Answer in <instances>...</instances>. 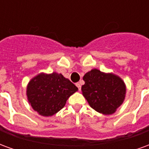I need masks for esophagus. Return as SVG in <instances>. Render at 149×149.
Instances as JSON below:
<instances>
[{
  "label": "esophagus",
  "mask_w": 149,
  "mask_h": 149,
  "mask_svg": "<svg viewBox=\"0 0 149 149\" xmlns=\"http://www.w3.org/2000/svg\"><path fill=\"white\" fill-rule=\"evenodd\" d=\"M76 85H77V87L78 88V89H79V90H81V82H78V83H77V84H76Z\"/></svg>",
  "instance_id": "34e87169"
}]
</instances>
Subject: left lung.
Here are the masks:
<instances>
[{
  "instance_id": "obj_1",
  "label": "left lung",
  "mask_w": 149,
  "mask_h": 149,
  "mask_svg": "<svg viewBox=\"0 0 149 149\" xmlns=\"http://www.w3.org/2000/svg\"><path fill=\"white\" fill-rule=\"evenodd\" d=\"M82 95L97 112L111 115L121 105L126 96L125 81L112 72H104L93 68L83 77Z\"/></svg>"
}]
</instances>
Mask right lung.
<instances>
[{
    "label": "right lung",
    "instance_id": "add662e5",
    "mask_svg": "<svg viewBox=\"0 0 149 149\" xmlns=\"http://www.w3.org/2000/svg\"><path fill=\"white\" fill-rule=\"evenodd\" d=\"M77 91V87L61 73L40 72L28 83L26 96L35 112L43 116H52L64 108Z\"/></svg>",
    "mask_w": 149,
    "mask_h": 149
}]
</instances>
